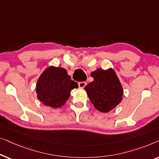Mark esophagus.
I'll use <instances>...</instances> for the list:
<instances>
[{"mask_svg":"<svg viewBox=\"0 0 159 159\" xmlns=\"http://www.w3.org/2000/svg\"><path fill=\"white\" fill-rule=\"evenodd\" d=\"M79 88L80 89H84L85 86H86V82H79Z\"/></svg>","mask_w":159,"mask_h":159,"instance_id":"obj_1","label":"esophagus"}]
</instances>
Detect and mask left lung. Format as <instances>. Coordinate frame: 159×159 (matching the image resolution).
Masks as SVG:
<instances>
[{
	"mask_svg": "<svg viewBox=\"0 0 159 159\" xmlns=\"http://www.w3.org/2000/svg\"><path fill=\"white\" fill-rule=\"evenodd\" d=\"M93 80L85 86L91 102L97 110L109 112L121 102L123 89L112 68H98L91 73Z\"/></svg>",
	"mask_w": 159,
	"mask_h": 159,
	"instance_id": "left-lung-1",
	"label": "left lung"
}]
</instances>
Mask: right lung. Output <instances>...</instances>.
I'll return each instance as SVG.
<instances>
[{
    "label": "right lung",
    "mask_w": 159,
    "mask_h": 159,
    "mask_svg": "<svg viewBox=\"0 0 159 159\" xmlns=\"http://www.w3.org/2000/svg\"><path fill=\"white\" fill-rule=\"evenodd\" d=\"M68 74L63 68L50 66L40 75L36 86L37 98L44 105L59 108L66 104L70 91L79 88V85Z\"/></svg>",
    "instance_id": "1"
}]
</instances>
